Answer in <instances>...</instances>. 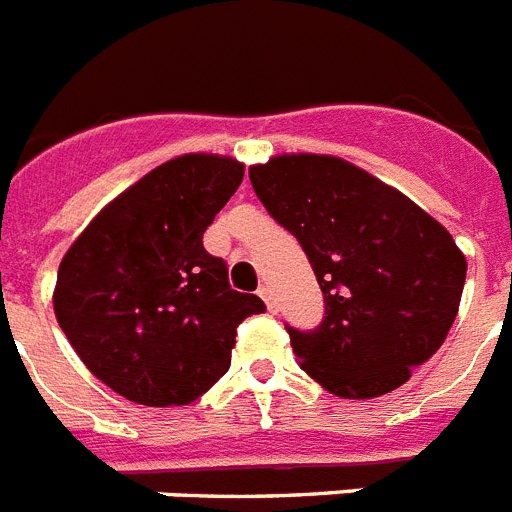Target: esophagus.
Returning a JSON list of instances; mask_svg holds the SVG:
<instances>
[{"instance_id": "esophagus-1", "label": "esophagus", "mask_w": 512, "mask_h": 512, "mask_svg": "<svg viewBox=\"0 0 512 512\" xmlns=\"http://www.w3.org/2000/svg\"><path fill=\"white\" fill-rule=\"evenodd\" d=\"M259 297L266 302V307H269V312H277V310H279L277 300H274V292H271L269 284H261V287H259Z\"/></svg>"}]
</instances>
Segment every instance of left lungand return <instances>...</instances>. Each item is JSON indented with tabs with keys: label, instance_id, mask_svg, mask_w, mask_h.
I'll use <instances>...</instances> for the list:
<instances>
[{
	"label": "left lung",
	"instance_id": "1",
	"mask_svg": "<svg viewBox=\"0 0 512 512\" xmlns=\"http://www.w3.org/2000/svg\"><path fill=\"white\" fill-rule=\"evenodd\" d=\"M248 176L323 289L320 328H289L302 372L343 400H372L408 382L459 312L467 259L449 230L338 156L279 153L248 166Z\"/></svg>",
	"mask_w": 512,
	"mask_h": 512
}]
</instances>
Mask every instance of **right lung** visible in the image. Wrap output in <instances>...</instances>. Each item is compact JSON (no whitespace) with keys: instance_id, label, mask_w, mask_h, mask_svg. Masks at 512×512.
Listing matches in <instances>:
<instances>
[{"instance_id":"right-lung-1","label":"right lung","mask_w":512,"mask_h":512,"mask_svg":"<svg viewBox=\"0 0 512 512\" xmlns=\"http://www.w3.org/2000/svg\"><path fill=\"white\" fill-rule=\"evenodd\" d=\"M220 153L148 171L63 253L53 312L89 372L135 405H189L230 369L235 328L264 312L235 292L202 233L243 182Z\"/></svg>"}]
</instances>
